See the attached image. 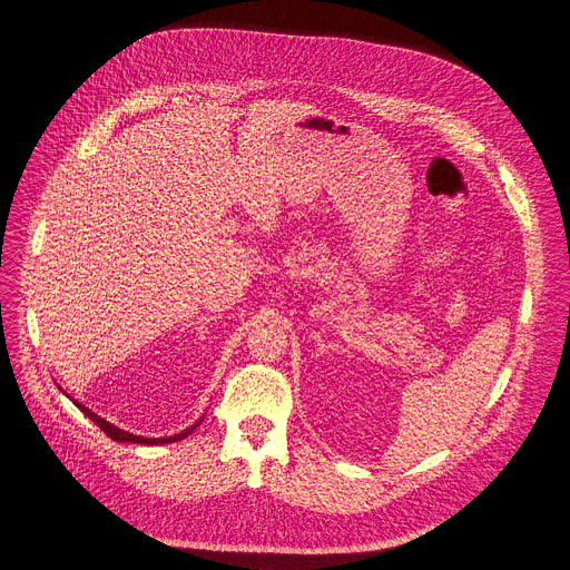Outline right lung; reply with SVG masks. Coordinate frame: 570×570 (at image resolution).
Returning <instances> with one entry per match:
<instances>
[{
    "instance_id": "obj_1",
    "label": "right lung",
    "mask_w": 570,
    "mask_h": 570,
    "mask_svg": "<svg viewBox=\"0 0 570 570\" xmlns=\"http://www.w3.org/2000/svg\"><path fill=\"white\" fill-rule=\"evenodd\" d=\"M63 391V389H61ZM67 395V393H65ZM69 397V395H67ZM69 400H73V397H69ZM73 404L94 422V424H98L100 426V431H105L111 440H116V442H125V443H144V445H159V443H173V442H181V440H186L188 435H191V431H196V426L203 422V417L198 420V422H194L190 429H186V431H181V433H177V435H170V438H141V435H132V433H128V431H122V429H118L116 424H111V422H107V420H102L100 415H96L94 411H89L85 404H80V402H76L73 400Z\"/></svg>"
}]
</instances>
